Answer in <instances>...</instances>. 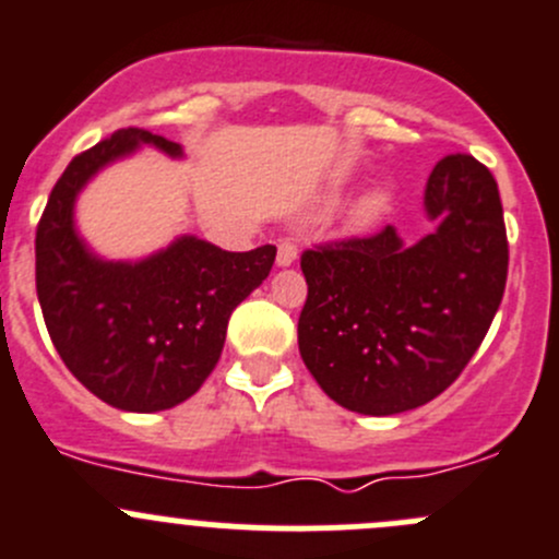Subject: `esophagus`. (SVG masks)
<instances>
[{
    "label": "esophagus",
    "mask_w": 559,
    "mask_h": 559,
    "mask_svg": "<svg viewBox=\"0 0 559 559\" xmlns=\"http://www.w3.org/2000/svg\"><path fill=\"white\" fill-rule=\"evenodd\" d=\"M296 258H299V249H296V243L280 241V247H276V265H280V269H288V265L296 263Z\"/></svg>",
    "instance_id": "34e87169"
}]
</instances>
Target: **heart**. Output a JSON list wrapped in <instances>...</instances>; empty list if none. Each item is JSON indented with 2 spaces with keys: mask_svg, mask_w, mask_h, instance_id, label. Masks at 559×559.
<instances>
[{
  "mask_svg": "<svg viewBox=\"0 0 559 559\" xmlns=\"http://www.w3.org/2000/svg\"><path fill=\"white\" fill-rule=\"evenodd\" d=\"M392 211V194L386 189H370L365 191L348 211V225L350 230L356 233H365V230H373L379 227L381 222L390 216Z\"/></svg>",
  "mask_w": 559,
  "mask_h": 559,
  "instance_id": "obj_1",
  "label": "heart"
}]
</instances>
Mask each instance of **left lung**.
<instances>
[{"instance_id":"left-lung-1","label":"left lung","mask_w":559,"mask_h":559,"mask_svg":"<svg viewBox=\"0 0 559 559\" xmlns=\"http://www.w3.org/2000/svg\"><path fill=\"white\" fill-rule=\"evenodd\" d=\"M433 230L301 254L307 305L299 354L323 392L370 417L412 412L442 395L480 348L508 280V236L493 175L448 156L425 183Z\"/></svg>"}]
</instances>
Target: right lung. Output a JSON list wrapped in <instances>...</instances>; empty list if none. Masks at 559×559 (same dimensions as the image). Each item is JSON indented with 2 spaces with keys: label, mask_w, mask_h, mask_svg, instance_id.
<instances>
[{
  "label": "right lung",
  "mask_w": 559,
  "mask_h": 559,
  "mask_svg": "<svg viewBox=\"0 0 559 559\" xmlns=\"http://www.w3.org/2000/svg\"><path fill=\"white\" fill-rule=\"evenodd\" d=\"M156 147H183L142 129H120L73 158L51 189L35 238L37 301L66 368L109 406L153 414L189 401L225 348L233 310L263 285L276 247L227 252L178 236L136 260L95 252L76 227V200L111 164Z\"/></svg>",
  "instance_id": "obj_1"
}]
</instances>
